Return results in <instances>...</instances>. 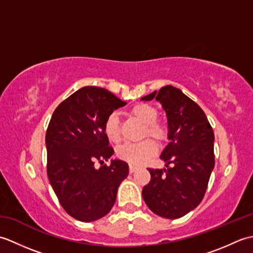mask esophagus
Returning a JSON list of instances; mask_svg holds the SVG:
<instances>
[{"mask_svg":"<svg viewBox=\"0 0 253 253\" xmlns=\"http://www.w3.org/2000/svg\"><path fill=\"white\" fill-rule=\"evenodd\" d=\"M136 169H137V168H135V166H132V165H129V173H130V174H132V173H135V171H136Z\"/></svg>","mask_w":253,"mask_h":253,"instance_id":"1","label":"esophagus"}]
</instances>
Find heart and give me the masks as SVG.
Wrapping results in <instances>:
<instances>
[{"mask_svg":"<svg viewBox=\"0 0 253 253\" xmlns=\"http://www.w3.org/2000/svg\"><path fill=\"white\" fill-rule=\"evenodd\" d=\"M130 116L144 125L142 137H151L158 142H164L169 137V128L165 124L158 122L159 112L154 106L148 103H137L129 111ZM104 132L109 140L118 143L122 140L121 125L115 113L107 116L104 123ZM158 151L157 144L150 139L139 143L124 144L117 150V157L130 165H141L154 157Z\"/></svg>","mask_w":253,"mask_h":253,"instance_id":"obj_1","label":"heart"}]
</instances>
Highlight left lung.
Segmentation results:
<instances>
[{"mask_svg": "<svg viewBox=\"0 0 253 253\" xmlns=\"http://www.w3.org/2000/svg\"><path fill=\"white\" fill-rule=\"evenodd\" d=\"M159 101L168 116L169 143L161 153L166 169H148L142 197L159 216L179 218L197 208L214 169V132L202 109L181 90L165 85L141 98Z\"/></svg>", "mask_w": 253, "mask_h": 253, "instance_id": "obj_1", "label": "left lung"}]
</instances>
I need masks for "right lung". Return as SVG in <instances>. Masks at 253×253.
<instances>
[{
  "label": "right lung",
  "mask_w": 253,
  "mask_h": 253,
  "mask_svg": "<svg viewBox=\"0 0 253 253\" xmlns=\"http://www.w3.org/2000/svg\"><path fill=\"white\" fill-rule=\"evenodd\" d=\"M126 102L106 89L84 87L58 105L45 135L47 177L63 209L80 222L105 216L117 189L128 176V164L112 160L114 150L104 132L107 116Z\"/></svg>",
  "instance_id": "add662e5"
}]
</instances>
